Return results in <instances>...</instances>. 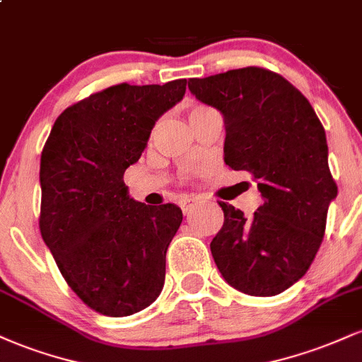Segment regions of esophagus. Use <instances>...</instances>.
<instances>
[{"instance_id": "obj_1", "label": "esophagus", "mask_w": 362, "mask_h": 362, "mask_svg": "<svg viewBox=\"0 0 362 362\" xmlns=\"http://www.w3.org/2000/svg\"><path fill=\"white\" fill-rule=\"evenodd\" d=\"M197 202H199L197 197H182V199H180V207H182V211H184L185 214L190 213V211L194 209V206L197 204Z\"/></svg>"}]
</instances>
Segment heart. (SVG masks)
I'll use <instances>...</instances> for the list:
<instances>
[{
    "instance_id": "obj_1",
    "label": "heart",
    "mask_w": 362,
    "mask_h": 362,
    "mask_svg": "<svg viewBox=\"0 0 362 362\" xmlns=\"http://www.w3.org/2000/svg\"><path fill=\"white\" fill-rule=\"evenodd\" d=\"M209 112H213V109H209V107L197 105V107H194L192 110H190L189 119H190V120H194V119L201 117V115L209 114ZM204 170H206V168H204V167H201V165H197V167H189V168H185V170H184V177H185V178H189V177L199 175V173H202V172H204Z\"/></svg>"
}]
</instances>
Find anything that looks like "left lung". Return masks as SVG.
Here are the masks:
<instances>
[{"mask_svg":"<svg viewBox=\"0 0 362 362\" xmlns=\"http://www.w3.org/2000/svg\"><path fill=\"white\" fill-rule=\"evenodd\" d=\"M189 90L221 112L224 163L252 173L264 199L248 219L219 202L224 223L211 242L213 259L235 289L276 296L310 269L337 197L325 129L305 95L265 68L190 78Z\"/></svg>","mask_w":362,"mask_h":362,"instance_id":"1","label":"left lung"}]
</instances>
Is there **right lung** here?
<instances>
[{"label":"right lung","mask_w":362,"mask_h":362,"mask_svg":"<svg viewBox=\"0 0 362 362\" xmlns=\"http://www.w3.org/2000/svg\"><path fill=\"white\" fill-rule=\"evenodd\" d=\"M185 86L187 80L109 86L62 112L44 144L40 235L69 288L97 313L129 317L163 289L182 211L129 197L124 172Z\"/></svg>","instance_id":"right-lung-1"}]
</instances>
